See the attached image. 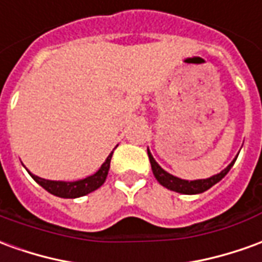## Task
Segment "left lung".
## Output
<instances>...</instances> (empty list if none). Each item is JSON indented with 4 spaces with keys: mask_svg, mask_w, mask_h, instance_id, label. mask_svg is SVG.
<instances>
[{
    "mask_svg": "<svg viewBox=\"0 0 262 262\" xmlns=\"http://www.w3.org/2000/svg\"><path fill=\"white\" fill-rule=\"evenodd\" d=\"M147 155H149L150 164H151V171H153V174L156 177L157 182L160 183L163 187L169 188V190L176 191V193H180V194H200V193H204L206 190H208L210 187H213L215 183L220 182L221 179L230 171V169L233 167L234 163L237 160V157H238V155H237L233 162L230 163L226 169L221 170L220 173H217V174L211 176V177H208V179H199V180H190V182H188V180L179 179V177H176V176L167 173L166 170H163L162 167L159 166V163L155 160V157L151 156V153H150L149 149H147Z\"/></svg>",
    "mask_w": 262,
    "mask_h": 262,
    "instance_id": "obj_1",
    "label": "left lung"
}]
</instances>
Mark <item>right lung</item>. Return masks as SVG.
Returning <instances> with one entry per match:
<instances>
[{"instance_id":"1","label":"right lung","mask_w":262,"mask_h":262,"mask_svg":"<svg viewBox=\"0 0 262 262\" xmlns=\"http://www.w3.org/2000/svg\"><path fill=\"white\" fill-rule=\"evenodd\" d=\"M113 151L106 157L103 164L100 166L99 170L95 174L89 176L86 179L82 180H76V182H56V180H47V179H41L38 176L32 174L28 171L31 177L35 180L41 187H43L48 193L56 195V197H62V199H78L82 195H86L92 193L105 183L107 173H109V167H111V159H112Z\"/></svg>"}]
</instances>
